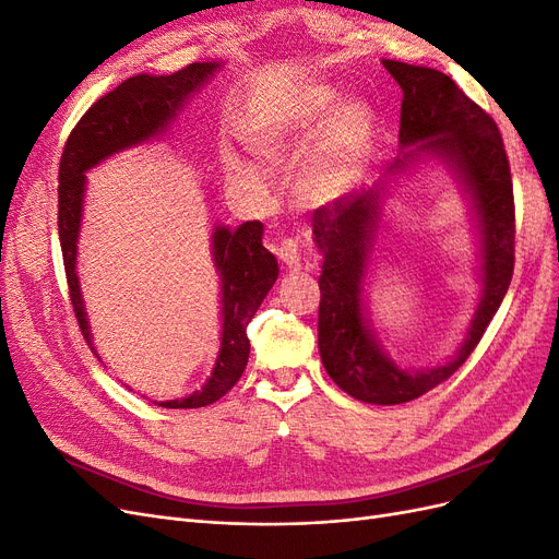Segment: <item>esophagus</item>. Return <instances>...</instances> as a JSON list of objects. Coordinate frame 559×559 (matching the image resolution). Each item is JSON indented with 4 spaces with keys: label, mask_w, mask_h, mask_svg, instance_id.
Returning <instances> with one entry per match:
<instances>
[{
    "label": "esophagus",
    "mask_w": 559,
    "mask_h": 559,
    "mask_svg": "<svg viewBox=\"0 0 559 559\" xmlns=\"http://www.w3.org/2000/svg\"><path fill=\"white\" fill-rule=\"evenodd\" d=\"M277 257L289 270H300V249L296 240H282L277 247Z\"/></svg>",
    "instance_id": "obj_1"
}]
</instances>
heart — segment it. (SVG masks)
Here are the masks:
<instances>
[{"label": "heart", "mask_w": 559, "mask_h": 559, "mask_svg": "<svg viewBox=\"0 0 559 559\" xmlns=\"http://www.w3.org/2000/svg\"><path fill=\"white\" fill-rule=\"evenodd\" d=\"M329 107H331V97L321 95L317 99V111L329 109ZM245 134L253 154H259L267 160H277L284 151L294 144L296 126L282 111L265 109L257 118H251ZM368 134H370L368 111L361 105L347 107L341 116H337V121L331 130V138L326 140L324 148L319 151V156L310 165L306 179H302V193L308 198H319L333 191L335 186H341L354 173V167H357L361 151L368 142ZM226 173L233 183H251V186L259 183V175L240 160H228Z\"/></svg>", "instance_id": "heart-1"}]
</instances>
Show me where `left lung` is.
Instances as JSON below:
<instances>
[{"instance_id":"obj_1","label":"left lung","mask_w":559,"mask_h":559,"mask_svg":"<svg viewBox=\"0 0 559 559\" xmlns=\"http://www.w3.org/2000/svg\"><path fill=\"white\" fill-rule=\"evenodd\" d=\"M403 91L399 140L403 167L417 154L450 160L473 198L483 235V300L460 354L445 366L417 370L386 359L364 319V275L373 251L378 193L335 198L312 214L314 242L324 257L319 275V354L331 380L364 403H408L445 382L480 343L509 292L515 265V202L511 165L495 118L438 70L382 60Z\"/></svg>"}]
</instances>
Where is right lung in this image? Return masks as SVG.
Masks as SVG:
<instances>
[{
  "instance_id": "right-lung-1",
  "label": "right lung",
  "mask_w": 559,
  "mask_h": 559,
  "mask_svg": "<svg viewBox=\"0 0 559 559\" xmlns=\"http://www.w3.org/2000/svg\"><path fill=\"white\" fill-rule=\"evenodd\" d=\"M216 70V62H193L170 76L138 74L103 95L79 118L64 142L58 170V235L70 300L81 335L91 343V331L76 277V238L81 226L83 183L86 170L116 151L140 144L158 134L177 116V109ZM263 224L245 222L235 230L216 228L212 251L222 273L224 333L212 378L200 392L181 401H165L163 408H202L226 396L245 373L249 359V321L261 308L270 286L277 280V261L261 245Z\"/></svg>"
}]
</instances>
